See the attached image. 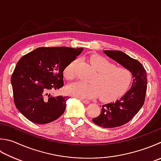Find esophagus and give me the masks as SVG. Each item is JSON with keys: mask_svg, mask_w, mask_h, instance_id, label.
Listing matches in <instances>:
<instances>
[{"mask_svg": "<svg viewBox=\"0 0 161 161\" xmlns=\"http://www.w3.org/2000/svg\"><path fill=\"white\" fill-rule=\"evenodd\" d=\"M80 101L83 102L84 104H89V103H90L89 100H86V99H80Z\"/></svg>", "mask_w": 161, "mask_h": 161, "instance_id": "1", "label": "esophagus"}]
</instances>
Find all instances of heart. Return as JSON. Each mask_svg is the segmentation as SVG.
<instances>
[{
    "mask_svg": "<svg viewBox=\"0 0 161 161\" xmlns=\"http://www.w3.org/2000/svg\"><path fill=\"white\" fill-rule=\"evenodd\" d=\"M94 69L97 71L92 78V83L81 81L73 83L66 87V92L71 96L81 98H92L101 95L104 102L116 99L125 92L132 80V73L125 66H116L105 57L94 54L90 58ZM78 60H74L64 71L67 80L75 76V66Z\"/></svg>",
    "mask_w": 161,
    "mask_h": 161,
    "instance_id": "1",
    "label": "heart"
}]
</instances>
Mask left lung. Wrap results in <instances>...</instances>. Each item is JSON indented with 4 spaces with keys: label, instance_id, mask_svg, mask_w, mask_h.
<instances>
[{
    "label": "left lung",
    "instance_id": "left-lung-1",
    "mask_svg": "<svg viewBox=\"0 0 161 161\" xmlns=\"http://www.w3.org/2000/svg\"><path fill=\"white\" fill-rule=\"evenodd\" d=\"M110 58L128 68L132 73V87L120 99L101 106L102 111L92 120L106 128L120 127L128 123L144 105L147 89V71L138 60L119 50H104Z\"/></svg>",
    "mask_w": 161,
    "mask_h": 161
}]
</instances>
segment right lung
I'll return each mask as SVG.
<instances>
[{"mask_svg": "<svg viewBox=\"0 0 161 161\" xmlns=\"http://www.w3.org/2000/svg\"><path fill=\"white\" fill-rule=\"evenodd\" d=\"M83 50L68 47H38L24 55L12 74L14 102L24 117L46 124L64 114L68 97L50 95L64 86L63 71Z\"/></svg>", "mask_w": 161, "mask_h": 161, "instance_id": "add662e5", "label": "right lung"}]
</instances>
